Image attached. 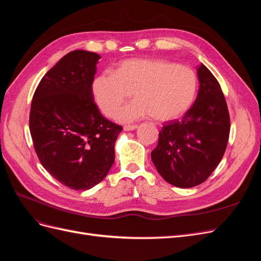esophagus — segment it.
Returning <instances> with one entry per match:
<instances>
[{"label": "esophagus", "instance_id": "34e87169", "mask_svg": "<svg viewBox=\"0 0 261 261\" xmlns=\"http://www.w3.org/2000/svg\"><path fill=\"white\" fill-rule=\"evenodd\" d=\"M137 128V125H125L124 130H134Z\"/></svg>", "mask_w": 261, "mask_h": 261}]
</instances>
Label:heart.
Masks as SVG:
<instances>
[{"instance_id":"b5f03b06","label":"heart","mask_w":261,"mask_h":261,"mask_svg":"<svg viewBox=\"0 0 261 261\" xmlns=\"http://www.w3.org/2000/svg\"><path fill=\"white\" fill-rule=\"evenodd\" d=\"M194 70L162 59L135 58L118 63L114 72L93 78L91 92L100 111L108 117L129 99L135 101L117 113L121 122H133L151 115L153 120H176L191 108L197 92Z\"/></svg>"}]
</instances>
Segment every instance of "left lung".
I'll return each mask as SVG.
<instances>
[{
    "mask_svg": "<svg viewBox=\"0 0 261 261\" xmlns=\"http://www.w3.org/2000/svg\"><path fill=\"white\" fill-rule=\"evenodd\" d=\"M193 107L180 120L169 121L159 133L151 159L168 183L180 188L203 183L223 158L230 136V114L217 78L201 64Z\"/></svg>",
    "mask_w": 261,
    "mask_h": 261,
    "instance_id": "1",
    "label": "left lung"
}]
</instances>
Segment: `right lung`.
Returning a JSON list of instances; mask_svg holds the SVG:
<instances>
[{"label": "right lung", "instance_id": "right-lung-1", "mask_svg": "<svg viewBox=\"0 0 261 261\" xmlns=\"http://www.w3.org/2000/svg\"><path fill=\"white\" fill-rule=\"evenodd\" d=\"M99 59L84 50L67 53L42 77L31 102L29 129L39 160L74 191L90 189L108 175L123 129L93 102L91 84Z\"/></svg>", "mask_w": 261, "mask_h": 261}]
</instances>
